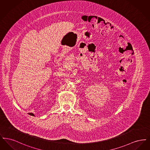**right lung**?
<instances>
[{"mask_svg": "<svg viewBox=\"0 0 150 150\" xmlns=\"http://www.w3.org/2000/svg\"><path fill=\"white\" fill-rule=\"evenodd\" d=\"M29 114L30 115H31V116H35L34 114H33V113H29Z\"/></svg>", "mask_w": 150, "mask_h": 150, "instance_id": "right-lung-1", "label": "right lung"}]
</instances>
